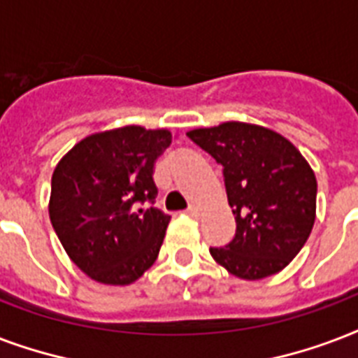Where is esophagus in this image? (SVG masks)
Returning a JSON list of instances; mask_svg holds the SVG:
<instances>
[{
	"label": "esophagus",
	"instance_id": "34e87169",
	"mask_svg": "<svg viewBox=\"0 0 358 358\" xmlns=\"http://www.w3.org/2000/svg\"><path fill=\"white\" fill-rule=\"evenodd\" d=\"M187 213L190 215V217H198V215H199V210H198V207H196V205H190V207L187 209Z\"/></svg>",
	"mask_w": 358,
	"mask_h": 358
}]
</instances>
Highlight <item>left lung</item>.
<instances>
[{
    "mask_svg": "<svg viewBox=\"0 0 358 358\" xmlns=\"http://www.w3.org/2000/svg\"><path fill=\"white\" fill-rule=\"evenodd\" d=\"M187 134L222 164L237 222L234 241L209 250L213 259L243 280L280 273L314 228V170L292 141L259 124L228 121Z\"/></svg>",
    "mask_w": 358,
    "mask_h": 358,
    "instance_id": "1",
    "label": "left lung"
}]
</instances>
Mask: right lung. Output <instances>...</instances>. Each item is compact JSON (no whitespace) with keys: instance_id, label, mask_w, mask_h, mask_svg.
I'll use <instances>...</instances> for the list:
<instances>
[{"instance_id":"obj_1","label":"right lung","mask_w":358,"mask_h":358,"mask_svg":"<svg viewBox=\"0 0 358 358\" xmlns=\"http://www.w3.org/2000/svg\"><path fill=\"white\" fill-rule=\"evenodd\" d=\"M171 132L129 124L78 141L57 162L48 213L76 267L95 282L129 285L159 256L170 217L155 203V162Z\"/></svg>"}]
</instances>
